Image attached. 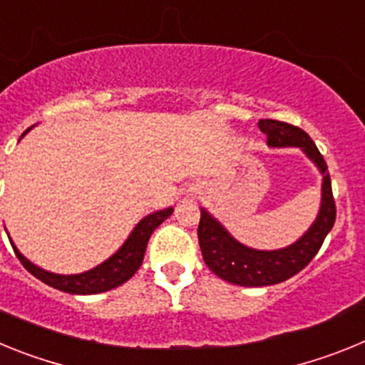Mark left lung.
Masks as SVG:
<instances>
[{
  "instance_id": "8db88e82",
  "label": "left lung",
  "mask_w": 365,
  "mask_h": 365,
  "mask_svg": "<svg viewBox=\"0 0 365 365\" xmlns=\"http://www.w3.org/2000/svg\"><path fill=\"white\" fill-rule=\"evenodd\" d=\"M257 125L267 135L269 146L302 148L309 155V159L314 160L316 166L320 168L324 185H322V208L314 225L309 228L302 240L282 250L265 252V250L245 247L237 243L208 212L201 210L197 237L202 259L215 276L228 283L243 287L276 285L305 269L312 257L318 254L336 219V205H334L327 163L324 160L320 150L312 143V138L305 131L299 130L298 125L272 120V118H263Z\"/></svg>"
}]
</instances>
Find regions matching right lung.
<instances>
[{"instance_id":"right-lung-1","label":"right lung","mask_w":365,"mask_h":365,"mask_svg":"<svg viewBox=\"0 0 365 365\" xmlns=\"http://www.w3.org/2000/svg\"><path fill=\"white\" fill-rule=\"evenodd\" d=\"M172 212L173 208H166V210L155 212V214L144 217L135 227V230L131 232L128 241L122 245V248L115 256L109 257L108 261H104L96 269L87 270L83 274H74V276H62V274L47 272V270L40 269V267L32 265L27 257H24L18 252V248L14 245H11L14 248L16 257L21 261V265L32 276H36L40 282H43L45 285L54 287L58 291L69 292V294H96V292L111 291L115 287L122 285V283L128 282L137 272L138 267L143 265L144 252H146L150 235L153 234L155 228L159 227L164 219L172 215Z\"/></svg>"}]
</instances>
